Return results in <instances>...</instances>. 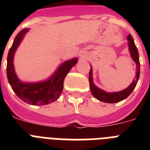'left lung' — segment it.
Segmentation results:
<instances>
[{"label": "left lung", "mask_w": 150, "mask_h": 150, "mask_svg": "<svg viewBox=\"0 0 150 150\" xmlns=\"http://www.w3.org/2000/svg\"><path fill=\"white\" fill-rule=\"evenodd\" d=\"M127 40L128 41V48L132 58L133 61H135L136 64V75L135 79L131 83L130 86L124 89L121 92H114V93H107L102 89H99L98 87H96L94 85L93 82V75H92V68H90L89 75V86H90V90L93 94V96L96 99L99 100L100 101L104 103H114L120 102L121 100H125L132 93L133 89H135V86L137 84L139 81V78L140 75V63H139V52H138L137 47L135 44L134 40L131 34H129L127 36Z\"/></svg>", "instance_id": "obj_1"}]
</instances>
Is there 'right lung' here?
<instances>
[{"instance_id": "add662e5", "label": "right lung", "mask_w": 150, "mask_h": 150, "mask_svg": "<svg viewBox=\"0 0 150 150\" xmlns=\"http://www.w3.org/2000/svg\"><path fill=\"white\" fill-rule=\"evenodd\" d=\"M28 29H22L15 36L13 44L8 54L7 76L9 84L15 94L24 102L32 105H47L59 98L63 90L64 81L71 68L77 63L78 59L73 58L64 62L46 81L36 83L22 82L17 77L14 68V55L16 49L22 42Z\"/></svg>"}]
</instances>
